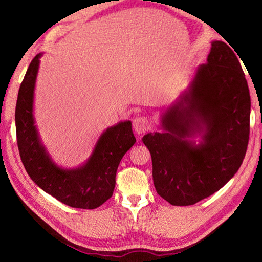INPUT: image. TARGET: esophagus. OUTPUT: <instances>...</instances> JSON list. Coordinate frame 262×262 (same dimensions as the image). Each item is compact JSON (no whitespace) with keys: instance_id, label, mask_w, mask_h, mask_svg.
Segmentation results:
<instances>
[{"instance_id":"esophagus-1","label":"esophagus","mask_w":262,"mask_h":262,"mask_svg":"<svg viewBox=\"0 0 262 262\" xmlns=\"http://www.w3.org/2000/svg\"><path fill=\"white\" fill-rule=\"evenodd\" d=\"M133 128H134L136 134L142 135L151 128V125H149V122L145 117H137V118L133 120Z\"/></svg>"}]
</instances>
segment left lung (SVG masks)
Listing matches in <instances>:
<instances>
[{
	"label": "left lung",
	"mask_w": 262,
	"mask_h": 262,
	"mask_svg": "<svg viewBox=\"0 0 262 262\" xmlns=\"http://www.w3.org/2000/svg\"><path fill=\"white\" fill-rule=\"evenodd\" d=\"M235 53L224 41L211 42L207 62L161 116L163 132L143 137L154 187L171 205H193L219 191L246 157L251 100ZM198 135V146L187 140Z\"/></svg>",
	"instance_id": "1"
}]
</instances>
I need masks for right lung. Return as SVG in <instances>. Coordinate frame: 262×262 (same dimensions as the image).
<instances>
[{"label": "right lung", "instance_id": "right-lung-1", "mask_svg": "<svg viewBox=\"0 0 262 262\" xmlns=\"http://www.w3.org/2000/svg\"><path fill=\"white\" fill-rule=\"evenodd\" d=\"M41 56L40 53L31 60L16 100L15 128L21 161L31 180L45 192L71 207L94 209L113 196L118 165L136 142L132 122L120 121L107 128L84 164L74 169L60 168L41 143L33 117V97Z\"/></svg>", "mask_w": 262, "mask_h": 262}]
</instances>
